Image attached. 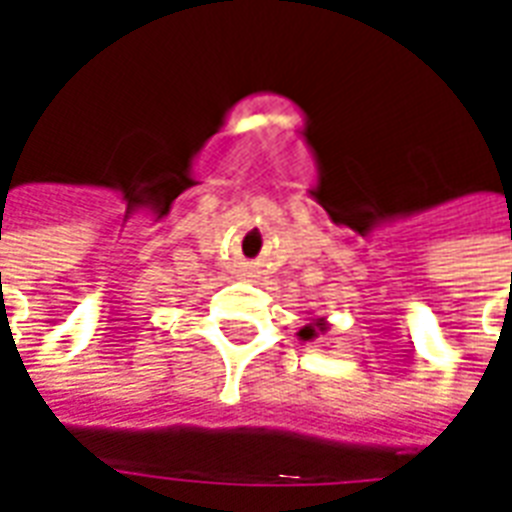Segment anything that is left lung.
<instances>
[{
	"label": "left lung",
	"instance_id": "8db88e82",
	"mask_svg": "<svg viewBox=\"0 0 512 512\" xmlns=\"http://www.w3.org/2000/svg\"><path fill=\"white\" fill-rule=\"evenodd\" d=\"M326 329H329V321H326V318H312L307 326H301L299 329V340L312 343V340H318V334H323Z\"/></svg>",
	"mask_w": 512,
	"mask_h": 512
}]
</instances>
